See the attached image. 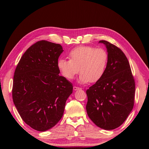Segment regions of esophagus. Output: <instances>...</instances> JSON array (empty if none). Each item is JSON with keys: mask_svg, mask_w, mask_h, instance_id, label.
<instances>
[{"mask_svg": "<svg viewBox=\"0 0 149 149\" xmlns=\"http://www.w3.org/2000/svg\"><path fill=\"white\" fill-rule=\"evenodd\" d=\"M81 89V88H80L77 87V86H74V87H73V89L74 90V91H77V90Z\"/></svg>", "mask_w": 149, "mask_h": 149, "instance_id": "34e87169", "label": "esophagus"}]
</instances>
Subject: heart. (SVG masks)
<instances>
[{"mask_svg":"<svg viewBox=\"0 0 149 149\" xmlns=\"http://www.w3.org/2000/svg\"><path fill=\"white\" fill-rule=\"evenodd\" d=\"M68 56L70 60L60 58L57 62L58 70L66 79H73L79 70V81L83 84L97 83L104 75L108 63L105 49L81 46L71 49Z\"/></svg>","mask_w":149,"mask_h":149,"instance_id":"b5f03b06","label":"heart"}]
</instances>
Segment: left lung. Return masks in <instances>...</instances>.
I'll return each mask as SVG.
<instances>
[{
    "instance_id": "obj_1",
    "label": "left lung",
    "mask_w": 149,
    "mask_h": 149,
    "mask_svg": "<svg viewBox=\"0 0 149 149\" xmlns=\"http://www.w3.org/2000/svg\"><path fill=\"white\" fill-rule=\"evenodd\" d=\"M108 54L103 77L86 91L87 114L99 127L118 128L124 123L134 104L135 81L127 57L120 48L105 40Z\"/></svg>"
}]
</instances>
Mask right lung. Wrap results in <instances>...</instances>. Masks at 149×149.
Masks as SVG:
<instances>
[{"instance_id":"1","label":"right lung","mask_w":149,"mask_h":149,"mask_svg":"<svg viewBox=\"0 0 149 149\" xmlns=\"http://www.w3.org/2000/svg\"><path fill=\"white\" fill-rule=\"evenodd\" d=\"M60 44L46 40L36 42L24 53L13 76V103L25 123L44 132L61 119L73 85L59 75Z\"/></svg>"}]
</instances>
